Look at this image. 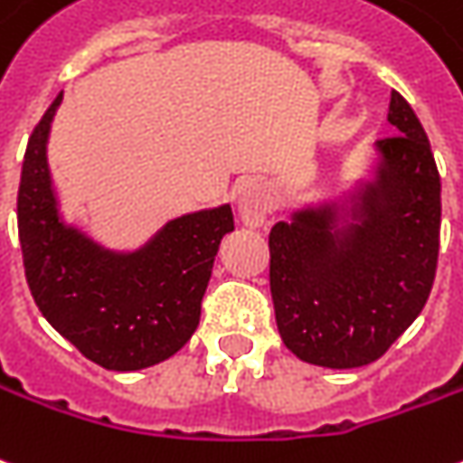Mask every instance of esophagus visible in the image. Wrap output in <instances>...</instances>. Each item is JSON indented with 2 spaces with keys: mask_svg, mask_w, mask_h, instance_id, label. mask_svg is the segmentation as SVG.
Here are the masks:
<instances>
[{
  "mask_svg": "<svg viewBox=\"0 0 463 463\" xmlns=\"http://www.w3.org/2000/svg\"><path fill=\"white\" fill-rule=\"evenodd\" d=\"M235 208H238V218L242 225L248 228H263L268 222V215L273 210L270 195L260 183H248L238 190L235 195Z\"/></svg>",
  "mask_w": 463,
  "mask_h": 463,
  "instance_id": "34e87169",
  "label": "esophagus"
}]
</instances>
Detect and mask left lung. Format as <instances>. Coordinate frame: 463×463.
Masks as SVG:
<instances>
[{
  "label": "left lung",
  "mask_w": 463,
  "mask_h": 463,
  "mask_svg": "<svg viewBox=\"0 0 463 463\" xmlns=\"http://www.w3.org/2000/svg\"><path fill=\"white\" fill-rule=\"evenodd\" d=\"M399 135L364 175L288 210L270 231V293L283 344L323 368L366 366L426 306L441 231V177L411 105L391 92Z\"/></svg>",
  "instance_id": "1"
}]
</instances>
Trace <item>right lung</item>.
Listing matches in <instances>:
<instances>
[{"mask_svg": "<svg viewBox=\"0 0 463 463\" xmlns=\"http://www.w3.org/2000/svg\"><path fill=\"white\" fill-rule=\"evenodd\" d=\"M62 92L29 137L17 221L24 273L34 303L54 331L108 371H140L177 354L200 321L213 263L231 205L167 221L147 241L118 250L82 222L67 221L47 145Z\"/></svg>", "mask_w": 463, "mask_h": 463, "instance_id": "add662e5", "label": "right lung"}]
</instances>
